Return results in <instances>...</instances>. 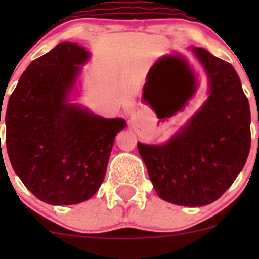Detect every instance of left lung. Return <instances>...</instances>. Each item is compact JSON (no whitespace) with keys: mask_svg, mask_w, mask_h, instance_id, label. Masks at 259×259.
<instances>
[{"mask_svg":"<svg viewBox=\"0 0 259 259\" xmlns=\"http://www.w3.org/2000/svg\"><path fill=\"white\" fill-rule=\"evenodd\" d=\"M210 80V97L166 145L137 143L155 192L182 206L218 200L245 164L250 150V109L231 63L196 48Z\"/></svg>","mask_w":259,"mask_h":259,"instance_id":"1","label":"left lung"}]
</instances>
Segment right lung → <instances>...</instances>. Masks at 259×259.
Masks as SVG:
<instances>
[{"label": "right lung", "mask_w": 259, "mask_h": 259, "mask_svg": "<svg viewBox=\"0 0 259 259\" xmlns=\"http://www.w3.org/2000/svg\"><path fill=\"white\" fill-rule=\"evenodd\" d=\"M87 58L84 48L61 42L32 61L5 114L11 166L23 184L50 205L92 197L104 182L115 135L125 127L123 119L101 118L66 102L77 65Z\"/></svg>", "instance_id": "add662e5"}]
</instances>
